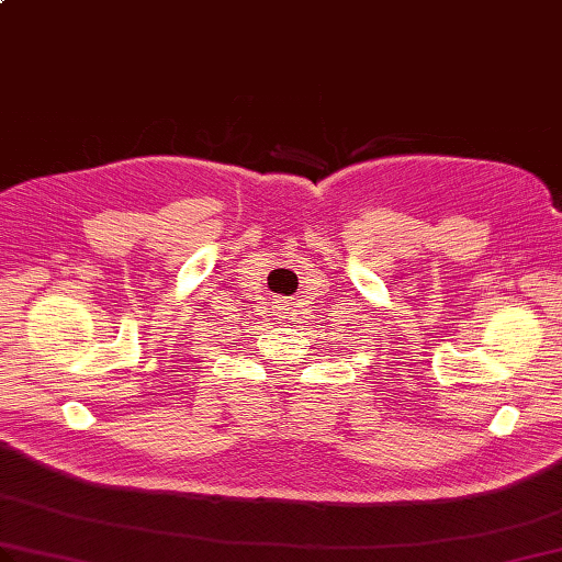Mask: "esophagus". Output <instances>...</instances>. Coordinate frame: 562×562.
Masks as SVG:
<instances>
[{
    "label": "esophagus",
    "mask_w": 562,
    "mask_h": 562,
    "mask_svg": "<svg viewBox=\"0 0 562 562\" xmlns=\"http://www.w3.org/2000/svg\"><path fill=\"white\" fill-rule=\"evenodd\" d=\"M277 307H279V312H283V310H289V303H279Z\"/></svg>",
    "instance_id": "1"
}]
</instances>
